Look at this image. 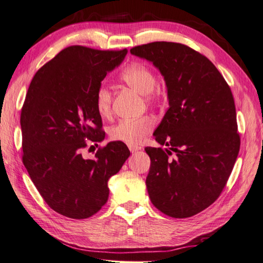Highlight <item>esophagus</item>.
<instances>
[{
    "label": "esophagus",
    "instance_id": "34e87169",
    "mask_svg": "<svg viewBox=\"0 0 263 263\" xmlns=\"http://www.w3.org/2000/svg\"><path fill=\"white\" fill-rule=\"evenodd\" d=\"M129 149H130V151L133 153V152H137V151L141 150V147L138 146V145H129Z\"/></svg>",
    "mask_w": 263,
    "mask_h": 263
}]
</instances>
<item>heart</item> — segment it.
Wrapping results in <instances>:
<instances>
[{"mask_svg":"<svg viewBox=\"0 0 263 263\" xmlns=\"http://www.w3.org/2000/svg\"><path fill=\"white\" fill-rule=\"evenodd\" d=\"M121 80L131 89L144 97L145 102L152 103L161 97V90L157 85V78L149 66L134 62L121 73ZM112 93L106 85H101L96 94L97 111L102 118L110 116L112 110ZM151 118H140L136 120H121L110 129V137L114 141H120L130 145L140 143L153 129Z\"/></svg>","mask_w":263,"mask_h":263,"instance_id":"heart-1","label":"heart"}]
</instances>
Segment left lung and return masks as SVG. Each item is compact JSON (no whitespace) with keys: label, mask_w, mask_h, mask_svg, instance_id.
Returning <instances> with one entry per match:
<instances>
[{"label":"left lung","mask_w":263,"mask_h":263,"mask_svg":"<svg viewBox=\"0 0 263 263\" xmlns=\"http://www.w3.org/2000/svg\"><path fill=\"white\" fill-rule=\"evenodd\" d=\"M130 52L160 71L169 101L153 133L166 149H144L151 159L145 181L150 200L169 217H192L218 199L238 158L231 90L210 60L186 45L153 42Z\"/></svg>","instance_id":"1"}]
</instances>
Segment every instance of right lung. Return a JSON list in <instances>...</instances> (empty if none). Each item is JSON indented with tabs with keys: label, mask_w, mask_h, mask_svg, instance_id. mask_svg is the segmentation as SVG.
<instances>
[{
	"label": "right lung",
	"mask_w": 263,
	"mask_h": 263,
	"mask_svg": "<svg viewBox=\"0 0 263 263\" xmlns=\"http://www.w3.org/2000/svg\"><path fill=\"white\" fill-rule=\"evenodd\" d=\"M126 53L69 46L30 84L21 113L23 163L44 201L64 217L96 214L109 198L107 181L130 157L120 141L99 149L92 159L82 156L86 139L104 140L96 94Z\"/></svg>",
	"instance_id": "1"
}]
</instances>
